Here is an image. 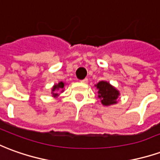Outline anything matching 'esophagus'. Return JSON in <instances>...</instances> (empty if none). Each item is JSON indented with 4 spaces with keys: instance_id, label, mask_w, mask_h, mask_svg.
Returning a JSON list of instances; mask_svg holds the SVG:
<instances>
[{
    "instance_id": "1",
    "label": "esophagus",
    "mask_w": 160,
    "mask_h": 160,
    "mask_svg": "<svg viewBox=\"0 0 160 160\" xmlns=\"http://www.w3.org/2000/svg\"><path fill=\"white\" fill-rule=\"evenodd\" d=\"M80 81H81V82H83V83H88V78H85L84 80H80Z\"/></svg>"
}]
</instances>
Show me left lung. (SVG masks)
I'll list each match as a JSON object with an SVG mask.
<instances>
[{"instance_id":"8db88e82","label":"left lung","mask_w":160,"mask_h":160,"mask_svg":"<svg viewBox=\"0 0 160 160\" xmlns=\"http://www.w3.org/2000/svg\"><path fill=\"white\" fill-rule=\"evenodd\" d=\"M99 89V98L101 99V103L105 106H109L112 104L117 103V99L119 95V91H117L107 81H99L96 85Z\"/></svg>"}]
</instances>
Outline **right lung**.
<instances>
[{
    "label": "right lung",
    "mask_w": 160,
    "mask_h": 160,
    "mask_svg": "<svg viewBox=\"0 0 160 160\" xmlns=\"http://www.w3.org/2000/svg\"><path fill=\"white\" fill-rule=\"evenodd\" d=\"M64 88V83L63 82H60L58 85H54L53 88V90H52V93H53V96H58V93H55V91H63L62 89Z\"/></svg>",
    "instance_id": "add662e5"
}]
</instances>
